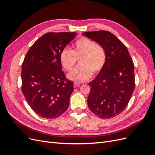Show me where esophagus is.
<instances>
[{
  "label": "esophagus",
  "mask_w": 155,
  "mask_h": 155,
  "mask_svg": "<svg viewBox=\"0 0 155 155\" xmlns=\"http://www.w3.org/2000/svg\"><path fill=\"white\" fill-rule=\"evenodd\" d=\"M79 85H80V83H77V82L74 83V87H78Z\"/></svg>",
  "instance_id": "obj_1"
}]
</instances>
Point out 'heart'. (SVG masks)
Here are the masks:
<instances>
[{
	"label": "heart",
	"mask_w": 155,
	"mask_h": 155,
	"mask_svg": "<svg viewBox=\"0 0 155 155\" xmlns=\"http://www.w3.org/2000/svg\"><path fill=\"white\" fill-rule=\"evenodd\" d=\"M80 67L68 74V78L76 82H83L90 79L93 74L99 73L106 62L107 55L102 46L94 41L81 37L75 42L74 50L64 48L60 55V61L64 69L71 71L79 59Z\"/></svg>",
	"instance_id": "heart-1"
}]
</instances>
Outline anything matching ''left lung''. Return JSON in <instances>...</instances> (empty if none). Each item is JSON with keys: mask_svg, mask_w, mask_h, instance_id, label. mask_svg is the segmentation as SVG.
Wrapping results in <instances>:
<instances>
[{"mask_svg": "<svg viewBox=\"0 0 155 155\" xmlns=\"http://www.w3.org/2000/svg\"><path fill=\"white\" fill-rule=\"evenodd\" d=\"M104 48L107 59L97 77L88 83L90 110L104 119L114 118L127 106L134 90V65L125 45L111 32L83 34Z\"/></svg>", "mask_w": 155, "mask_h": 155, "instance_id": "obj_1", "label": "left lung"}]
</instances>
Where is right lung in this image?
Segmentation results:
<instances>
[{
	"mask_svg": "<svg viewBox=\"0 0 155 155\" xmlns=\"http://www.w3.org/2000/svg\"><path fill=\"white\" fill-rule=\"evenodd\" d=\"M76 32H48L28 51L22 64L21 90L28 103L42 118H58L68 109L74 83L62 70L60 55Z\"/></svg>",
	"mask_w": 155,
	"mask_h": 155,
	"instance_id": "obj_1",
	"label": "right lung"
}]
</instances>
